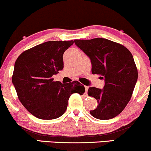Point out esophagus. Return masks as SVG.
Listing matches in <instances>:
<instances>
[{"label":"esophagus","mask_w":151,"mask_h":151,"mask_svg":"<svg viewBox=\"0 0 151 151\" xmlns=\"http://www.w3.org/2000/svg\"><path fill=\"white\" fill-rule=\"evenodd\" d=\"M84 88H85V93H87V91H88V89H89V87H88L87 86H84Z\"/></svg>","instance_id":"1"}]
</instances>
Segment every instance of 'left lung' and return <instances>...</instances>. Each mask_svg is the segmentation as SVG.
<instances>
[{
  "label": "left lung",
  "instance_id": "1",
  "mask_svg": "<svg viewBox=\"0 0 151 151\" xmlns=\"http://www.w3.org/2000/svg\"><path fill=\"white\" fill-rule=\"evenodd\" d=\"M74 43L89 58L92 74L101 75L105 81L103 89H88V95L98 102L90 114L101 120L113 119L129 102L138 79L132 54L122 45L104 38L74 40Z\"/></svg>",
  "mask_w": 151,
  "mask_h": 151
}]
</instances>
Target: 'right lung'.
Wrapping results in <instances>:
<instances>
[{
  "label": "right lung",
  "mask_w": 151,
  "mask_h": 151,
  "mask_svg": "<svg viewBox=\"0 0 151 151\" xmlns=\"http://www.w3.org/2000/svg\"><path fill=\"white\" fill-rule=\"evenodd\" d=\"M74 43L48 41L25 50L15 61L12 82L24 107L35 117L51 120L65 112L71 94H83L79 81L62 84L52 76L64 67L63 54Z\"/></svg>",
  "instance_id": "1"
}]
</instances>
